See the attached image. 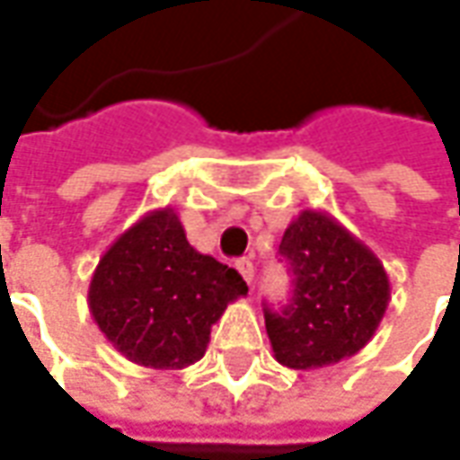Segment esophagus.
<instances>
[{"label": "esophagus", "mask_w": 460, "mask_h": 460, "mask_svg": "<svg viewBox=\"0 0 460 460\" xmlns=\"http://www.w3.org/2000/svg\"><path fill=\"white\" fill-rule=\"evenodd\" d=\"M235 266H238L240 276H243L248 284H253V274H256V269H253V261H251V258H240Z\"/></svg>", "instance_id": "obj_1"}]
</instances>
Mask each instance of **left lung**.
Wrapping results in <instances>:
<instances>
[{
  "label": "left lung",
  "instance_id": "obj_1",
  "mask_svg": "<svg viewBox=\"0 0 460 460\" xmlns=\"http://www.w3.org/2000/svg\"><path fill=\"white\" fill-rule=\"evenodd\" d=\"M279 253L292 269L294 294L281 312L266 307L276 361L307 371L356 356L392 299L376 253L320 209H305L287 227Z\"/></svg>",
  "mask_w": 460,
  "mask_h": 460
}]
</instances>
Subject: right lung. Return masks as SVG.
Listing matches in <instances>:
<instances>
[{
    "mask_svg": "<svg viewBox=\"0 0 460 460\" xmlns=\"http://www.w3.org/2000/svg\"><path fill=\"white\" fill-rule=\"evenodd\" d=\"M245 294L243 276L194 251L179 215L161 207L99 258L89 312L128 361L173 371L202 358L212 325Z\"/></svg>",
    "mask_w": 460,
    "mask_h": 460,
    "instance_id": "add662e5",
    "label": "right lung"
}]
</instances>
